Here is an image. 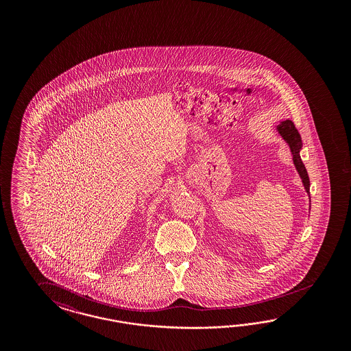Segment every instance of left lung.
Wrapping results in <instances>:
<instances>
[{"mask_svg": "<svg viewBox=\"0 0 351 351\" xmlns=\"http://www.w3.org/2000/svg\"><path fill=\"white\" fill-rule=\"evenodd\" d=\"M276 128L278 134L287 143L288 147L291 149L293 165L298 170L301 180H302L305 191L310 195V180H308V171L305 169V165L302 163L301 157H300V150L302 148V140H301V136L298 134V128H295V125L291 119L282 121Z\"/></svg>", "mask_w": 351, "mask_h": 351, "instance_id": "left-lung-1", "label": "left lung"}]
</instances>
